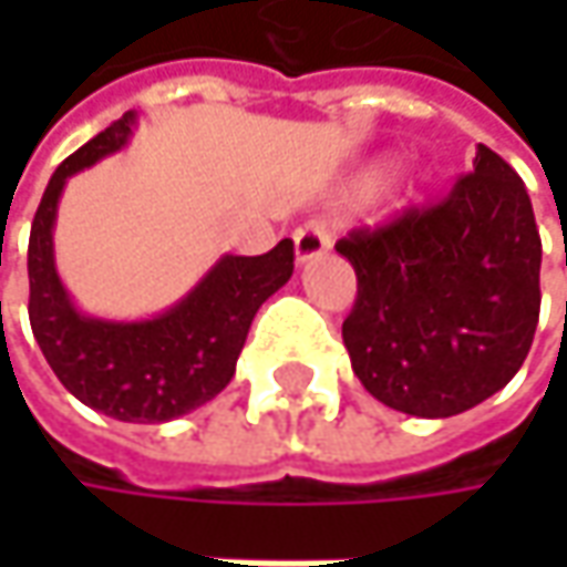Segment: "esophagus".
I'll use <instances>...</instances> for the list:
<instances>
[{
	"label": "esophagus",
	"instance_id": "obj_1",
	"mask_svg": "<svg viewBox=\"0 0 567 567\" xmlns=\"http://www.w3.org/2000/svg\"><path fill=\"white\" fill-rule=\"evenodd\" d=\"M331 249V233L321 227V224H306L293 233V251H296V265H306L318 255Z\"/></svg>",
	"mask_w": 567,
	"mask_h": 567
}]
</instances>
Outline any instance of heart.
<instances>
[{"mask_svg":"<svg viewBox=\"0 0 567 567\" xmlns=\"http://www.w3.org/2000/svg\"><path fill=\"white\" fill-rule=\"evenodd\" d=\"M394 173H398V161H394V157H381V161H375V164H369L365 169H362L360 179H357V186H353V195L365 198V195L379 192V188L384 186Z\"/></svg>","mask_w":567,"mask_h":567,"instance_id":"obj_1","label":"heart"}]
</instances>
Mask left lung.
<instances>
[{"instance_id":"8db88e82","label":"left lung","mask_w":567,"mask_h":567,"mask_svg":"<svg viewBox=\"0 0 567 567\" xmlns=\"http://www.w3.org/2000/svg\"><path fill=\"white\" fill-rule=\"evenodd\" d=\"M343 347L362 388L423 420L457 416L524 365L539 321V229L520 176L486 144L442 205L357 229Z\"/></svg>"}]
</instances>
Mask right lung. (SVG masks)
Instances as JSON below:
<instances>
[{
	"mask_svg": "<svg viewBox=\"0 0 567 567\" xmlns=\"http://www.w3.org/2000/svg\"><path fill=\"white\" fill-rule=\"evenodd\" d=\"M135 122V110L125 113L53 173L33 214L28 316L55 379L84 406L120 423H169L227 388L251 318L293 274V243L280 239L265 255H220L183 299L151 318L81 312L55 271L59 198L75 173L122 151Z\"/></svg>",
	"mask_w": 567,
	"mask_h": 567,
	"instance_id": "obj_1",
	"label": "right lung"
}]
</instances>
